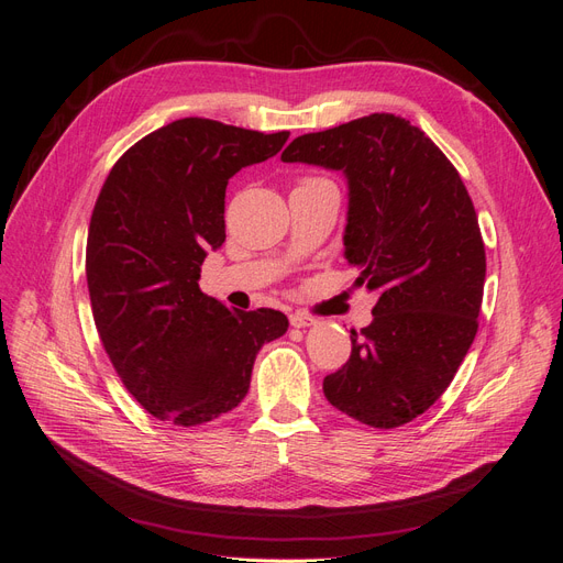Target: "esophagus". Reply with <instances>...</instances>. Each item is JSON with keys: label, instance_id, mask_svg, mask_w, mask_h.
Here are the masks:
<instances>
[{"label": "esophagus", "instance_id": "esophagus-1", "mask_svg": "<svg viewBox=\"0 0 563 563\" xmlns=\"http://www.w3.org/2000/svg\"><path fill=\"white\" fill-rule=\"evenodd\" d=\"M288 319H291V327H296V329H305V327H312V323H317V319H312L305 312H294Z\"/></svg>", "mask_w": 563, "mask_h": 563}]
</instances>
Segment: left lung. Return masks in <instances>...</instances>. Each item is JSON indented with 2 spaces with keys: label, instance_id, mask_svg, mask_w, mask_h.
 I'll return each mask as SVG.
<instances>
[{
  "label": "left lung",
  "instance_id": "obj_1",
  "mask_svg": "<svg viewBox=\"0 0 563 563\" xmlns=\"http://www.w3.org/2000/svg\"><path fill=\"white\" fill-rule=\"evenodd\" d=\"M282 159L345 174V258L356 286L378 291L323 395L371 428L411 422L444 395L479 329L486 251L467 187L428 135L387 112L298 135Z\"/></svg>",
  "mask_w": 563,
  "mask_h": 563
}]
</instances>
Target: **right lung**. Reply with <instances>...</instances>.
Returning <instances> with one entry per match:
<instances>
[{
	"label": "right lung",
	"instance_id": "1",
	"mask_svg": "<svg viewBox=\"0 0 563 563\" xmlns=\"http://www.w3.org/2000/svg\"><path fill=\"white\" fill-rule=\"evenodd\" d=\"M288 131L185 117L117 159L91 213L87 284L110 362L147 413L195 428L240 404L258 350L286 333L269 308L230 310L201 294L209 249L225 242V187Z\"/></svg>",
	"mask_w": 563,
	"mask_h": 563
}]
</instances>
